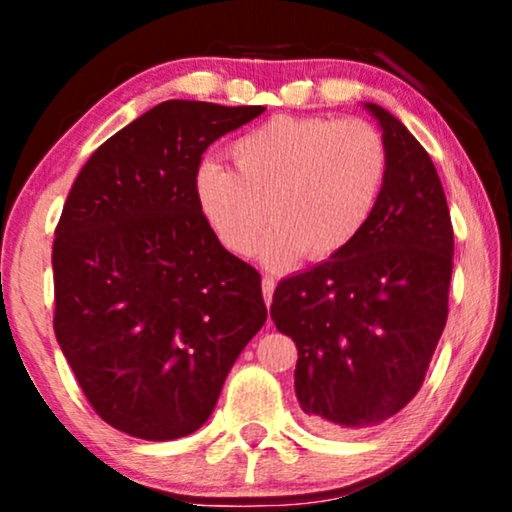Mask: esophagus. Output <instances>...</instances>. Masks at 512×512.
Here are the masks:
<instances>
[{"label": "esophagus", "instance_id": "1", "mask_svg": "<svg viewBox=\"0 0 512 512\" xmlns=\"http://www.w3.org/2000/svg\"><path fill=\"white\" fill-rule=\"evenodd\" d=\"M261 286H263V298H265V305H270V303H272V293H275V279H272L270 275H265V277H263V282H261Z\"/></svg>", "mask_w": 512, "mask_h": 512}]
</instances>
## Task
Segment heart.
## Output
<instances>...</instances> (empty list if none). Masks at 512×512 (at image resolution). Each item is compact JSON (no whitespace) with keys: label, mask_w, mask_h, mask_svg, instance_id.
Returning <instances> with one entry per match:
<instances>
[{"label":"heart","mask_w":512,"mask_h":512,"mask_svg":"<svg viewBox=\"0 0 512 512\" xmlns=\"http://www.w3.org/2000/svg\"><path fill=\"white\" fill-rule=\"evenodd\" d=\"M235 170L207 160L195 200L223 249L249 256L265 223L268 263L328 261L359 240L389 170L380 130L361 118L275 116L230 146Z\"/></svg>","instance_id":"heart-1"}]
</instances>
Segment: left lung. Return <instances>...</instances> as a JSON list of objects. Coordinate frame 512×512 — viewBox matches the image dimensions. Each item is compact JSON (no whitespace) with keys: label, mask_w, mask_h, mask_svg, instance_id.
Listing matches in <instances>:
<instances>
[{"label":"left lung","mask_w":512,"mask_h":512,"mask_svg":"<svg viewBox=\"0 0 512 512\" xmlns=\"http://www.w3.org/2000/svg\"><path fill=\"white\" fill-rule=\"evenodd\" d=\"M389 170L352 247L279 282L270 317L298 347L296 396L312 426L356 431L403 410L447 321L454 233L424 146L380 104Z\"/></svg>","instance_id":"left-lung-1"}]
</instances>
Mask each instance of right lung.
Instances as JSON below:
<instances>
[{
    "label": "right lung",
    "instance_id": "obj_1",
    "mask_svg": "<svg viewBox=\"0 0 512 512\" xmlns=\"http://www.w3.org/2000/svg\"><path fill=\"white\" fill-rule=\"evenodd\" d=\"M263 111L160 102L90 156L62 207L55 338L93 410L128 436L198 431L268 319L261 275L195 200L207 146Z\"/></svg>",
    "mask_w": 512,
    "mask_h": 512
}]
</instances>
